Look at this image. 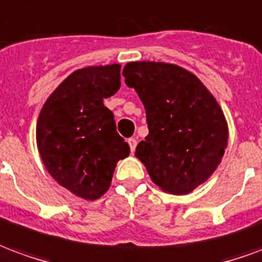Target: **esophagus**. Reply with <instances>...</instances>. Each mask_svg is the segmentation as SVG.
I'll list each match as a JSON object with an SVG mask.
<instances>
[{"label": "esophagus", "mask_w": 262, "mask_h": 262, "mask_svg": "<svg viewBox=\"0 0 262 262\" xmlns=\"http://www.w3.org/2000/svg\"><path fill=\"white\" fill-rule=\"evenodd\" d=\"M129 146H130L132 153H135V150H136V146H137V140L135 139V137L129 139Z\"/></svg>", "instance_id": "esophagus-1"}]
</instances>
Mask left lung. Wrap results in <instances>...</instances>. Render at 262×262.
<instances>
[{
  "label": "left lung",
  "mask_w": 262,
  "mask_h": 262,
  "mask_svg": "<svg viewBox=\"0 0 262 262\" xmlns=\"http://www.w3.org/2000/svg\"><path fill=\"white\" fill-rule=\"evenodd\" d=\"M123 77L146 109L148 135L136 157L163 191L191 192L217 168L227 146V123L216 99L176 64L127 63Z\"/></svg>",
  "instance_id": "left-lung-1"
}]
</instances>
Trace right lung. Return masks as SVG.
<instances>
[{
    "label": "right lung",
    "mask_w": 262,
    "mask_h": 262,
    "mask_svg": "<svg viewBox=\"0 0 262 262\" xmlns=\"http://www.w3.org/2000/svg\"><path fill=\"white\" fill-rule=\"evenodd\" d=\"M119 88V64L77 70L48 98L37 119L43 164L60 185L88 201L108 191L116 163L130 151L103 105Z\"/></svg>",
    "instance_id": "add662e5"
}]
</instances>
